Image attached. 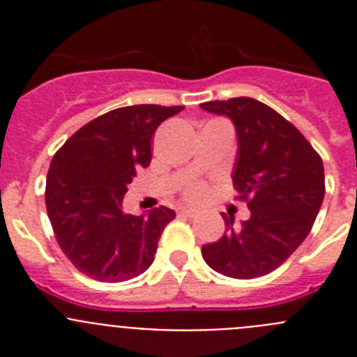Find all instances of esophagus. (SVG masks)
<instances>
[{
    "label": "esophagus",
    "instance_id": "1",
    "mask_svg": "<svg viewBox=\"0 0 357 357\" xmlns=\"http://www.w3.org/2000/svg\"><path fill=\"white\" fill-rule=\"evenodd\" d=\"M181 214H182V216L193 218V216H197V211H195V209H189V207H184V209H181Z\"/></svg>",
    "mask_w": 357,
    "mask_h": 357
}]
</instances>
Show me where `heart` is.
<instances>
[{
	"instance_id": "heart-1",
	"label": "heart",
	"mask_w": 357,
	"mask_h": 357,
	"mask_svg": "<svg viewBox=\"0 0 357 357\" xmlns=\"http://www.w3.org/2000/svg\"><path fill=\"white\" fill-rule=\"evenodd\" d=\"M202 197H204V188L202 185L197 184L188 189V198H191V200H200Z\"/></svg>"
}]
</instances>
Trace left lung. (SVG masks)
Here are the masks:
<instances>
[{
	"instance_id": "obj_1",
	"label": "left lung",
	"mask_w": 357,
	"mask_h": 357,
	"mask_svg": "<svg viewBox=\"0 0 357 357\" xmlns=\"http://www.w3.org/2000/svg\"><path fill=\"white\" fill-rule=\"evenodd\" d=\"M202 109L225 116L238 137L232 181L248 198L250 218L202 247L206 263L234 279L266 275L301 247L324 202V162L288 119L254 98L206 102Z\"/></svg>"
}]
</instances>
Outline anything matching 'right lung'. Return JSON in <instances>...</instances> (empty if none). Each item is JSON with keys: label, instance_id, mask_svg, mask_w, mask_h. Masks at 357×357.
<instances>
[{"label": "right lung", "instance_id": "obj_1", "mask_svg": "<svg viewBox=\"0 0 357 357\" xmlns=\"http://www.w3.org/2000/svg\"><path fill=\"white\" fill-rule=\"evenodd\" d=\"M184 107L130 105L93 119L56 151L46 178V209L62 252L77 270L102 282L146 272L175 211L139 216L123 211L137 169L151 160L150 141Z\"/></svg>", "mask_w": 357, "mask_h": 357}]
</instances>
